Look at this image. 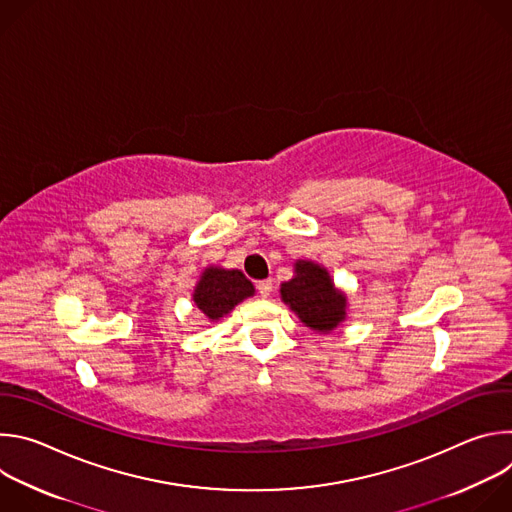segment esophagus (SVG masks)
Instances as JSON below:
<instances>
[{
  "instance_id": "34e87169",
  "label": "esophagus",
  "mask_w": 512,
  "mask_h": 512,
  "mask_svg": "<svg viewBox=\"0 0 512 512\" xmlns=\"http://www.w3.org/2000/svg\"><path fill=\"white\" fill-rule=\"evenodd\" d=\"M271 287H273V281H271V279H261V281H257V289H259V296H261V298H269V296H271Z\"/></svg>"
}]
</instances>
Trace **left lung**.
<instances>
[{"label": "left lung", "mask_w": 512, "mask_h": 512, "mask_svg": "<svg viewBox=\"0 0 512 512\" xmlns=\"http://www.w3.org/2000/svg\"><path fill=\"white\" fill-rule=\"evenodd\" d=\"M279 294L300 322L318 334L334 332L348 318V296L322 263L298 259L294 277L281 283Z\"/></svg>", "instance_id": "obj_1"}]
</instances>
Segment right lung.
I'll return each mask as SVG.
<instances>
[{
    "label": "right lung",
    "instance_id": "1",
    "mask_svg": "<svg viewBox=\"0 0 512 512\" xmlns=\"http://www.w3.org/2000/svg\"><path fill=\"white\" fill-rule=\"evenodd\" d=\"M255 296V285L239 269L208 265L200 273L192 300L198 312L208 322H218L229 316L237 304Z\"/></svg>",
    "mask_w": 512,
    "mask_h": 512
}]
</instances>
